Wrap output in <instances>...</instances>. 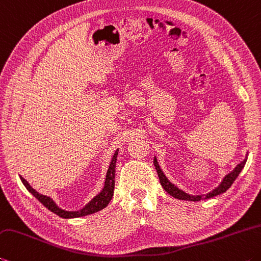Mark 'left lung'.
Wrapping results in <instances>:
<instances>
[{
    "mask_svg": "<svg viewBox=\"0 0 261 261\" xmlns=\"http://www.w3.org/2000/svg\"><path fill=\"white\" fill-rule=\"evenodd\" d=\"M246 160H248V154H246L245 159L241 162L240 164H238L235 167V169L233 171L229 172L228 174H226L224 177V179L221 180V182L218 185V186L212 189L211 192L206 193V194H200V195H192V194H188L186 192H184L182 189L178 188L176 185L172 184L170 180L165 176L164 172L161 170L160 165L158 160L156 158H154V165H155V169L156 171H158L159 174V178H160V182L162 185V187L164 188V191L169 193L170 195L173 196L174 198H178V200H184V201H194V202H197V201H201V200H207V198H212L217 195H220V194L225 193L227 189H228L233 182L235 181V179L239 177V174L242 171V169L244 168V165L246 163Z\"/></svg>",
    "mask_w": 261,
    "mask_h": 261,
    "instance_id": "1",
    "label": "left lung"
}]
</instances>
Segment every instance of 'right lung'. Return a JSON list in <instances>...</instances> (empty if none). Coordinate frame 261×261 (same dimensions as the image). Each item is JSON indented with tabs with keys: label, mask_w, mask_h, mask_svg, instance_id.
<instances>
[{
	"label": "right lung",
	"mask_w": 261,
	"mask_h": 261,
	"mask_svg": "<svg viewBox=\"0 0 261 261\" xmlns=\"http://www.w3.org/2000/svg\"><path fill=\"white\" fill-rule=\"evenodd\" d=\"M117 154H118V149H116L114 155H113L111 164H110V167H108L107 173H106L105 184H103V187L101 191L99 192L91 201H89L87 204H85L83 207H81L80 210L68 211V210L61 209V207H59L56 204V202L52 200L50 196H46V195H43V194H40L39 192H36L35 189L33 188L30 184H28L27 180L23 179L21 176H20V179H21L22 184L25 185V187L27 188V191L31 194H33V195H34L45 207H48V210L56 213L57 216L65 218V219L89 216V215H92V213H94V212L102 210L103 207H106L108 205V203H110L112 200L113 194H114V186H115V168H116Z\"/></svg>",
	"instance_id": "add662e5"
}]
</instances>
